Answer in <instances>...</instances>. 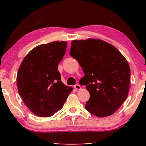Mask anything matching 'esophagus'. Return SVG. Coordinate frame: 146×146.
Returning a JSON list of instances; mask_svg holds the SVG:
<instances>
[{"label":"esophagus","instance_id":"34e87169","mask_svg":"<svg viewBox=\"0 0 146 146\" xmlns=\"http://www.w3.org/2000/svg\"><path fill=\"white\" fill-rule=\"evenodd\" d=\"M74 88H75L76 90H80L81 89V86L79 84H76L74 86Z\"/></svg>","mask_w":146,"mask_h":146}]
</instances>
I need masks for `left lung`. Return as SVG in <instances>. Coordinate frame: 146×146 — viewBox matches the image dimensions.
I'll return each mask as SVG.
<instances>
[{"instance_id": "obj_1", "label": "left lung", "mask_w": 146, "mask_h": 146, "mask_svg": "<svg viewBox=\"0 0 146 146\" xmlns=\"http://www.w3.org/2000/svg\"><path fill=\"white\" fill-rule=\"evenodd\" d=\"M70 55L85 74L80 82L90 94L86 110L97 117L115 113L129 92L131 71L126 59L111 44L93 38L73 40Z\"/></svg>"}]
</instances>
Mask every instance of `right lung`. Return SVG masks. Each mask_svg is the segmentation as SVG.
Wrapping results in <instances>:
<instances>
[{
    "mask_svg": "<svg viewBox=\"0 0 146 146\" xmlns=\"http://www.w3.org/2000/svg\"><path fill=\"white\" fill-rule=\"evenodd\" d=\"M66 47L65 41L39 45L27 54L19 67V93L29 110L38 117H51L60 110L73 90L61 82L57 70Z\"/></svg>",
    "mask_w": 146,
    "mask_h": 146,
    "instance_id": "add662e5",
    "label": "right lung"
}]
</instances>
